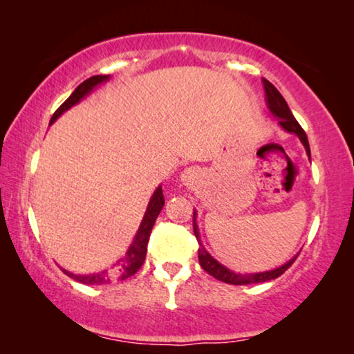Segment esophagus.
<instances>
[{
	"mask_svg": "<svg viewBox=\"0 0 354 354\" xmlns=\"http://www.w3.org/2000/svg\"><path fill=\"white\" fill-rule=\"evenodd\" d=\"M198 178H200V176H198V172L195 171V169H187V171H183L182 174V180L187 183V185H193Z\"/></svg>",
	"mask_w": 354,
	"mask_h": 354,
	"instance_id": "1",
	"label": "esophagus"
}]
</instances>
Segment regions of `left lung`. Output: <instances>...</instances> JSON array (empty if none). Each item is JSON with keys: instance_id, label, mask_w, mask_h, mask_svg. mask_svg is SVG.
Wrapping results in <instances>:
<instances>
[{"instance_id": "left-lung-1", "label": "left lung", "mask_w": 354, "mask_h": 354, "mask_svg": "<svg viewBox=\"0 0 354 354\" xmlns=\"http://www.w3.org/2000/svg\"><path fill=\"white\" fill-rule=\"evenodd\" d=\"M263 85H264V91H266V103H268V108L270 113H272L275 118H279V124L283 130H287L290 133H295L297 137L301 140V143L306 148V153L309 159H311V149H309V143H308V137L304 133V130L301 129V125L297 122V119L293 118L292 111H290L287 101L283 100V96L280 95V91L275 88V86L270 84L269 80L263 79ZM195 216L196 211H193V232H195L196 240L200 241V232H198V225L195 222ZM298 258L293 256L288 263H285L283 266H280L277 269L272 270H266V272H256V274H239L234 272V270L227 269L225 266H222L221 263L212 258V256L207 253L205 250V246L200 243V248H198V259H200L201 268L206 270L207 274L212 275V277L221 280V282L230 283V285H248V283H259V282H268V280L277 279L282 275L285 270H287L290 266L295 263V259Z\"/></svg>"}]
</instances>
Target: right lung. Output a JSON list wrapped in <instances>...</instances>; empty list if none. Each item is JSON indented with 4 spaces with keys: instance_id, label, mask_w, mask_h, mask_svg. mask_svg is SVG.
I'll list each match as a JSON object with an SVG mask.
<instances>
[{
    "instance_id": "obj_1",
    "label": "right lung",
    "mask_w": 354,
    "mask_h": 354,
    "mask_svg": "<svg viewBox=\"0 0 354 354\" xmlns=\"http://www.w3.org/2000/svg\"><path fill=\"white\" fill-rule=\"evenodd\" d=\"M108 79H109V75H93V77H90V79H86L85 82H82V84L74 90V93H72L69 98H67L64 103H62L59 108L56 109V113L53 114L50 124L55 122V120L59 118L62 113H66L67 109L79 103L82 98H85V96L88 95L96 85L103 84V82H106ZM162 206H164L162 188L158 187L153 193L151 200H149V203H148V207H147V211H145L143 221L138 227L137 234H135V236H133L132 245L129 246V250L125 251V254L122 256V258H120L118 263L114 264L113 270H109V272L108 270H101V272H98V274H90V275H75L72 272H67V270H64V272L69 275L71 279H74V280H77V282L85 283V285L111 283V282H114V280H125V279L132 277V275L137 272L140 268H142L145 263V258H147V246H148L149 234H151V229H153L154 222H156V219H158L159 212H161V209H162Z\"/></svg>"
}]
</instances>
